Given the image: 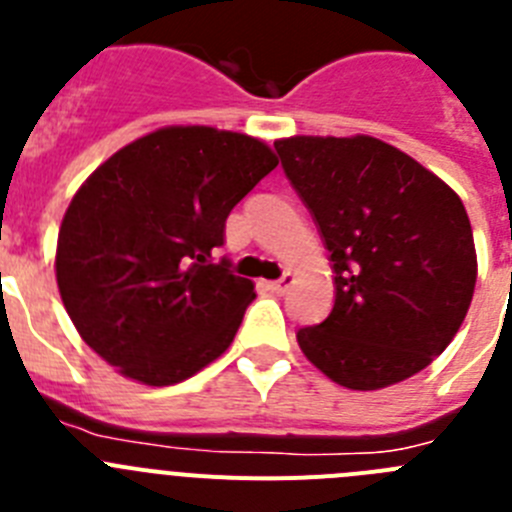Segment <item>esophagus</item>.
Masks as SVG:
<instances>
[{"label": "esophagus", "mask_w": 512, "mask_h": 512, "mask_svg": "<svg viewBox=\"0 0 512 512\" xmlns=\"http://www.w3.org/2000/svg\"><path fill=\"white\" fill-rule=\"evenodd\" d=\"M295 284V274H284L282 279H277V282H266V287L271 289V292H277V295H282V292H287L289 287Z\"/></svg>", "instance_id": "1"}]
</instances>
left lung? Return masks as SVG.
<instances>
[{
  "mask_svg": "<svg viewBox=\"0 0 512 512\" xmlns=\"http://www.w3.org/2000/svg\"><path fill=\"white\" fill-rule=\"evenodd\" d=\"M274 148L336 271L330 315L297 333L302 354L359 392L418 374L456 336L477 284L459 194L372 135H292Z\"/></svg>",
  "mask_w": 512,
  "mask_h": 512,
  "instance_id": "left-lung-1",
  "label": "left lung"
}]
</instances>
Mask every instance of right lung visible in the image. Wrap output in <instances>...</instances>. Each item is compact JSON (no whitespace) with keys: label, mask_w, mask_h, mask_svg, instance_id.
<instances>
[{"label":"right lung","mask_w":512,"mask_h":512,"mask_svg":"<svg viewBox=\"0 0 512 512\" xmlns=\"http://www.w3.org/2000/svg\"><path fill=\"white\" fill-rule=\"evenodd\" d=\"M274 166L259 138L169 125L81 184L58 230V292L79 336L122 377L184 382L233 343L256 292L228 261L212 264V248Z\"/></svg>","instance_id":"obj_1"}]
</instances>
